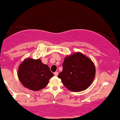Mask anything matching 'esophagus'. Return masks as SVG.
Wrapping results in <instances>:
<instances>
[{
	"label": "esophagus",
	"mask_w": 120,
	"mask_h": 120,
	"mask_svg": "<svg viewBox=\"0 0 120 120\" xmlns=\"http://www.w3.org/2000/svg\"><path fill=\"white\" fill-rule=\"evenodd\" d=\"M54 75L55 76H58V72H55L54 73Z\"/></svg>",
	"instance_id": "1"
}]
</instances>
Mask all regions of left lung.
Returning <instances> with one entry per match:
<instances>
[{"instance_id": "left-lung-1", "label": "left lung", "mask_w": 120, "mask_h": 120, "mask_svg": "<svg viewBox=\"0 0 120 120\" xmlns=\"http://www.w3.org/2000/svg\"><path fill=\"white\" fill-rule=\"evenodd\" d=\"M95 76V67L90 58L76 52L64 58L62 72L58 77L68 90L83 91L90 86Z\"/></svg>"}]
</instances>
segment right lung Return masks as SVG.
Listing matches in <instances>:
<instances>
[{
    "mask_svg": "<svg viewBox=\"0 0 120 120\" xmlns=\"http://www.w3.org/2000/svg\"><path fill=\"white\" fill-rule=\"evenodd\" d=\"M17 75L25 88L39 91L46 86L49 80L53 76L48 66L42 63L40 59H25L18 67Z\"/></svg>",
    "mask_w": 120,
    "mask_h": 120,
    "instance_id": "1",
    "label": "right lung"
}]
</instances>
